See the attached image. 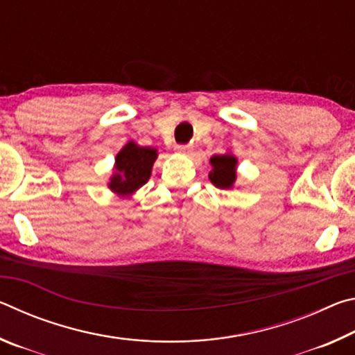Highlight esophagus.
<instances>
[{
  "label": "esophagus",
  "instance_id": "esophagus-1",
  "mask_svg": "<svg viewBox=\"0 0 355 355\" xmlns=\"http://www.w3.org/2000/svg\"><path fill=\"white\" fill-rule=\"evenodd\" d=\"M175 150L182 155H191L192 152H194V148H192L191 146H177Z\"/></svg>",
  "mask_w": 355,
  "mask_h": 355
}]
</instances>
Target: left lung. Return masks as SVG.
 <instances>
[{"label":"left lung","mask_w":355,"mask_h":355,"mask_svg":"<svg viewBox=\"0 0 355 355\" xmlns=\"http://www.w3.org/2000/svg\"><path fill=\"white\" fill-rule=\"evenodd\" d=\"M211 171L208 173L209 182L219 189H232L236 182L238 158L233 153L227 152L222 155H214L209 158Z\"/></svg>","instance_id":"obj_1"}]
</instances>
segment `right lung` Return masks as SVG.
Wrapping results in <instances>:
<instances>
[{"label":"right lung","mask_w":355,"mask_h":355,"mask_svg":"<svg viewBox=\"0 0 355 355\" xmlns=\"http://www.w3.org/2000/svg\"><path fill=\"white\" fill-rule=\"evenodd\" d=\"M156 158H158L156 148L142 147L135 141L127 142L116 156L107 188L119 197L130 199L148 182Z\"/></svg>","instance_id":"right-lung-1"}]
</instances>
